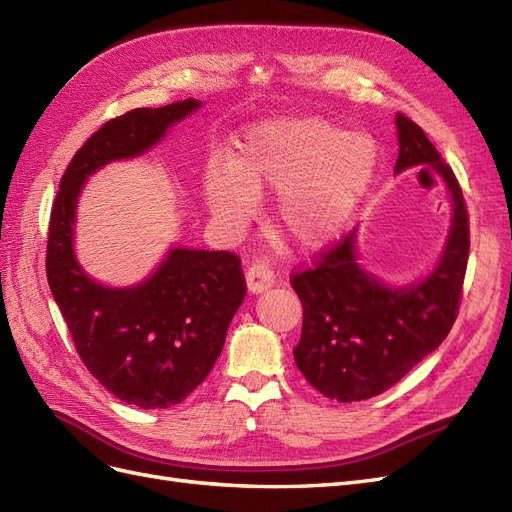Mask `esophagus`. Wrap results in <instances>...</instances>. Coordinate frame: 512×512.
Wrapping results in <instances>:
<instances>
[{"label":"esophagus","instance_id":"1","mask_svg":"<svg viewBox=\"0 0 512 512\" xmlns=\"http://www.w3.org/2000/svg\"><path fill=\"white\" fill-rule=\"evenodd\" d=\"M273 280H275L273 271L267 265H262V262H256V265H252L245 273L247 290H250L252 294H260V292L269 290L273 286Z\"/></svg>","mask_w":512,"mask_h":512}]
</instances>
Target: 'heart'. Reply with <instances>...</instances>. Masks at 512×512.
Returning <instances> with one entry per match:
<instances>
[{
    "instance_id": "1",
    "label": "heart",
    "mask_w": 512,
    "mask_h": 512,
    "mask_svg": "<svg viewBox=\"0 0 512 512\" xmlns=\"http://www.w3.org/2000/svg\"><path fill=\"white\" fill-rule=\"evenodd\" d=\"M378 170L371 136L322 117H275L247 128L232 160L211 158L203 200L211 218L239 232L254 218L258 194L275 190V222L303 252L344 235Z\"/></svg>"
}]
</instances>
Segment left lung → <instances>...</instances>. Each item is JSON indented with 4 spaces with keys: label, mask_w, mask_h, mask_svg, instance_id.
Segmentation results:
<instances>
[{
    "label": "left lung",
    "mask_w": 512,
    "mask_h": 512,
    "mask_svg": "<svg viewBox=\"0 0 512 512\" xmlns=\"http://www.w3.org/2000/svg\"><path fill=\"white\" fill-rule=\"evenodd\" d=\"M395 128V175L418 166L421 173L433 170L451 198V226L436 265L423 280L384 282L361 265L354 228L316 269L292 277L303 305L294 363L316 391L344 404L391 389L444 342L457 318L468 267V213L453 170L414 121L397 115Z\"/></svg>",
    "instance_id": "8db88e82"
}]
</instances>
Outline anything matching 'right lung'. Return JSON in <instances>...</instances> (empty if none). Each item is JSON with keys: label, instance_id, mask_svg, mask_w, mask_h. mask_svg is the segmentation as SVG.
Instances as JSON below:
<instances>
[{"label": "right lung", "instance_id": "obj_1", "mask_svg": "<svg viewBox=\"0 0 512 512\" xmlns=\"http://www.w3.org/2000/svg\"><path fill=\"white\" fill-rule=\"evenodd\" d=\"M200 106L183 100L106 121L68 164L51 211L46 280L74 346L108 393L143 410L181 404L209 376L245 297L241 262L170 245L145 280L106 286L76 258V209L91 175L145 156Z\"/></svg>", "mask_w": 512, "mask_h": 512}]
</instances>
